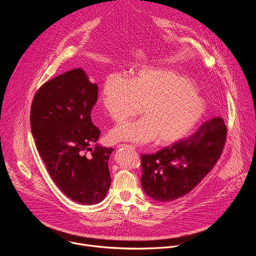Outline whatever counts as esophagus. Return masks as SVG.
I'll return each instance as SVG.
<instances>
[{
    "mask_svg": "<svg viewBox=\"0 0 256 256\" xmlns=\"http://www.w3.org/2000/svg\"><path fill=\"white\" fill-rule=\"evenodd\" d=\"M118 148H128V149H130V150H134V147L132 144H120L118 146Z\"/></svg>",
    "mask_w": 256,
    "mask_h": 256,
    "instance_id": "esophagus-1",
    "label": "esophagus"
}]
</instances>
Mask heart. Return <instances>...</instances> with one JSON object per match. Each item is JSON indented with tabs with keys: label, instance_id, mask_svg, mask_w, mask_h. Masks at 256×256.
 <instances>
[{
	"label": "heart",
	"instance_id": "obj_1",
	"mask_svg": "<svg viewBox=\"0 0 256 256\" xmlns=\"http://www.w3.org/2000/svg\"><path fill=\"white\" fill-rule=\"evenodd\" d=\"M101 103L107 116L122 122L142 106V118L116 126L114 142L144 144L157 138L168 144L186 136L206 112V102L190 81L176 72L142 68L130 80L112 72L102 85Z\"/></svg>",
	"mask_w": 256,
	"mask_h": 256
}]
</instances>
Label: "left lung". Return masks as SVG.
I'll use <instances>...</instances> for the list:
<instances>
[{
	"instance_id": "obj_1",
	"label": "left lung",
	"mask_w": 256,
	"mask_h": 256,
	"mask_svg": "<svg viewBox=\"0 0 256 256\" xmlns=\"http://www.w3.org/2000/svg\"><path fill=\"white\" fill-rule=\"evenodd\" d=\"M227 138L222 118L204 122L190 138L155 154H142V188L158 202H171L188 194L220 159Z\"/></svg>"
}]
</instances>
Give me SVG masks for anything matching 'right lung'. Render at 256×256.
<instances>
[{
    "label": "right lung",
    "instance_id": "right-lung-1",
    "mask_svg": "<svg viewBox=\"0 0 256 256\" xmlns=\"http://www.w3.org/2000/svg\"><path fill=\"white\" fill-rule=\"evenodd\" d=\"M97 97V85L75 68L44 83L30 110L31 132L52 179L81 204L100 202L112 184L108 159L114 149L90 148L100 134L91 120Z\"/></svg>",
    "mask_w": 256,
    "mask_h": 256
}]
</instances>
